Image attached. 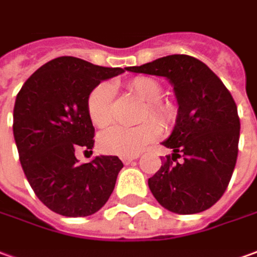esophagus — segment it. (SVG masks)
Segmentation results:
<instances>
[{"instance_id": "34e87169", "label": "esophagus", "mask_w": 257, "mask_h": 257, "mask_svg": "<svg viewBox=\"0 0 257 257\" xmlns=\"http://www.w3.org/2000/svg\"><path fill=\"white\" fill-rule=\"evenodd\" d=\"M136 159H138V156H123V157H121L123 164H131V163Z\"/></svg>"}]
</instances>
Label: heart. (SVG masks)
<instances>
[{
	"mask_svg": "<svg viewBox=\"0 0 257 257\" xmlns=\"http://www.w3.org/2000/svg\"><path fill=\"white\" fill-rule=\"evenodd\" d=\"M126 87L145 101L139 115V122L143 123L134 128L114 126L100 135L98 146L107 154L138 156L159 138V127L167 131L177 119V108L160 98L163 89L157 80L139 76L126 82ZM111 101L112 90L107 83H100L90 91L87 97V114L94 126L105 128L111 123ZM149 119L156 123L149 121Z\"/></svg>",
	"mask_w": 257,
	"mask_h": 257,
	"instance_id": "1",
	"label": "heart"
}]
</instances>
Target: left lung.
<instances>
[{"label":"left lung","mask_w":257,"mask_h":257,"mask_svg":"<svg viewBox=\"0 0 257 257\" xmlns=\"http://www.w3.org/2000/svg\"><path fill=\"white\" fill-rule=\"evenodd\" d=\"M126 69L168 79L179 105L171 136L163 142L174 153L149 178L153 196L178 214L210 209L227 189L238 157L241 122L231 93L191 55H167Z\"/></svg>","instance_id":"left-lung-1"}]
</instances>
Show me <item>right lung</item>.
<instances>
[{"label": "right lung", "instance_id": "1", "mask_svg": "<svg viewBox=\"0 0 257 257\" xmlns=\"http://www.w3.org/2000/svg\"><path fill=\"white\" fill-rule=\"evenodd\" d=\"M122 72V68L58 57L39 68L16 96L14 138L19 160L36 196L54 213L91 216L114 191L122 161L97 156L79 164L75 152H87L94 145L87 114L90 91Z\"/></svg>", "mask_w": 257, "mask_h": 257}]
</instances>
